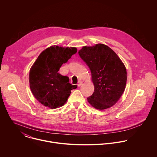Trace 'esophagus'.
<instances>
[{
  "label": "esophagus",
  "instance_id": "34e87169",
  "mask_svg": "<svg viewBox=\"0 0 157 157\" xmlns=\"http://www.w3.org/2000/svg\"><path fill=\"white\" fill-rule=\"evenodd\" d=\"M82 81H79L77 85H78V87H80V86L82 85Z\"/></svg>",
  "mask_w": 157,
  "mask_h": 157
}]
</instances>
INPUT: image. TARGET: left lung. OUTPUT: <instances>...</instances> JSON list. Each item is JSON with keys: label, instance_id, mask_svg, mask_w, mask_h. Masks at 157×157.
<instances>
[{"label": "left lung", "instance_id": "1", "mask_svg": "<svg viewBox=\"0 0 157 157\" xmlns=\"http://www.w3.org/2000/svg\"><path fill=\"white\" fill-rule=\"evenodd\" d=\"M78 54L89 68L94 91L87 99L96 109H107L123 94L127 81L126 69L115 52L102 44L83 47Z\"/></svg>", "mask_w": 157, "mask_h": 157}]
</instances>
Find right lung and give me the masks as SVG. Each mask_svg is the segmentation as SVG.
Masks as SVG:
<instances>
[{
  "label": "right lung",
  "instance_id": "1",
  "mask_svg": "<svg viewBox=\"0 0 157 157\" xmlns=\"http://www.w3.org/2000/svg\"><path fill=\"white\" fill-rule=\"evenodd\" d=\"M77 52L76 47L54 45L48 47L37 57L29 71V86L35 98L45 107L54 109L63 106L76 85L59 71Z\"/></svg>",
  "mask_w": 157,
  "mask_h": 157
}]
</instances>
